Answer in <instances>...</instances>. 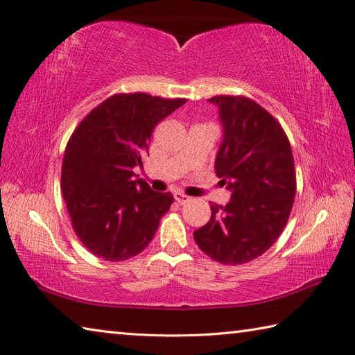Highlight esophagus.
<instances>
[{"label":"esophagus","mask_w":355,"mask_h":355,"mask_svg":"<svg viewBox=\"0 0 355 355\" xmlns=\"http://www.w3.org/2000/svg\"><path fill=\"white\" fill-rule=\"evenodd\" d=\"M173 198H175V201L178 202V205H184V202L191 201V197H187V195L182 193V192H175L173 193Z\"/></svg>","instance_id":"obj_1"}]
</instances>
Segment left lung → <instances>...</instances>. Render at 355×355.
Here are the masks:
<instances>
[{
  "instance_id": "8db88e82",
  "label": "left lung",
  "mask_w": 355,
  "mask_h": 355,
  "mask_svg": "<svg viewBox=\"0 0 355 355\" xmlns=\"http://www.w3.org/2000/svg\"><path fill=\"white\" fill-rule=\"evenodd\" d=\"M224 137L215 172L232 191L225 206L212 205L210 220L193 232L209 258L225 266L247 263L275 244L288 221L296 172L281 123L244 96H215Z\"/></svg>"
}]
</instances>
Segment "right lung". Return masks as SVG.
<instances>
[{"label": "right lung", "instance_id": "add662e5", "mask_svg": "<svg viewBox=\"0 0 355 355\" xmlns=\"http://www.w3.org/2000/svg\"><path fill=\"white\" fill-rule=\"evenodd\" d=\"M186 103L146 93H120L97 105L67 143L61 189L73 229L88 252L119 262L145 250L171 192H154L135 180L134 168L149 155L154 128Z\"/></svg>", "mask_w": 355, "mask_h": 355}]
</instances>
